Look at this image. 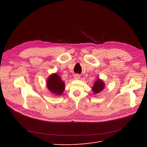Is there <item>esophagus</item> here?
<instances>
[{
    "label": "esophagus",
    "instance_id": "1",
    "mask_svg": "<svg viewBox=\"0 0 147 147\" xmlns=\"http://www.w3.org/2000/svg\"><path fill=\"white\" fill-rule=\"evenodd\" d=\"M74 77L75 79L78 80V79H80V75L79 74H75L74 75Z\"/></svg>",
    "mask_w": 147,
    "mask_h": 147
}]
</instances>
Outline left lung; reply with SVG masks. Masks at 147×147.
<instances>
[{
    "instance_id": "1",
    "label": "left lung",
    "mask_w": 147,
    "mask_h": 147,
    "mask_svg": "<svg viewBox=\"0 0 147 147\" xmlns=\"http://www.w3.org/2000/svg\"><path fill=\"white\" fill-rule=\"evenodd\" d=\"M104 83L100 80L98 79L96 82L94 83V86L92 87V91L94 92V94H97V93H99L101 91L103 90V89L104 88Z\"/></svg>"
}]
</instances>
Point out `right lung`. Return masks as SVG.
Masks as SVG:
<instances>
[{
  "label": "right lung",
  "mask_w": 147,
  "mask_h": 147,
  "mask_svg": "<svg viewBox=\"0 0 147 147\" xmlns=\"http://www.w3.org/2000/svg\"><path fill=\"white\" fill-rule=\"evenodd\" d=\"M47 84L48 90L56 95L62 94L64 90V83L56 74L50 75Z\"/></svg>",
  "instance_id": "right-lung-1"
}]
</instances>
